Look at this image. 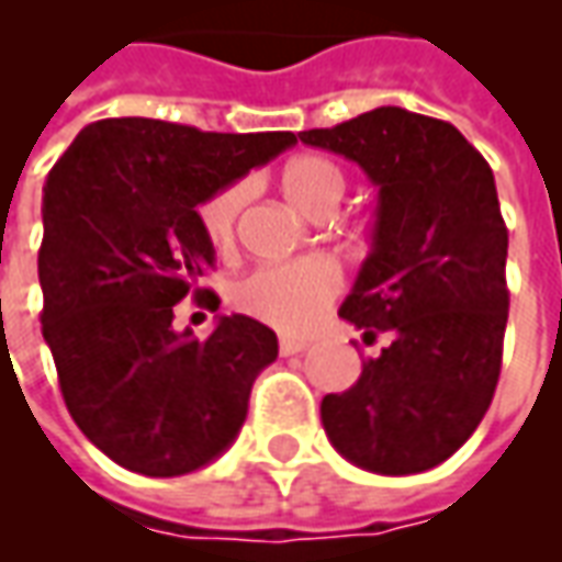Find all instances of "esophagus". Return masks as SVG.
<instances>
[{
    "instance_id": "obj_1",
    "label": "esophagus",
    "mask_w": 562,
    "mask_h": 562,
    "mask_svg": "<svg viewBox=\"0 0 562 562\" xmlns=\"http://www.w3.org/2000/svg\"><path fill=\"white\" fill-rule=\"evenodd\" d=\"M306 346H310V340H304V337H280V352L282 355L304 352Z\"/></svg>"
}]
</instances>
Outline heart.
Listing matches in <instances>:
<instances>
[{
    "label": "heart",
    "mask_w": 562,
    "mask_h": 562,
    "mask_svg": "<svg viewBox=\"0 0 562 562\" xmlns=\"http://www.w3.org/2000/svg\"><path fill=\"white\" fill-rule=\"evenodd\" d=\"M280 186L282 195L301 213L313 220H325L340 204L346 177L325 156H294L282 168ZM244 204V180L222 183L198 204L201 232L216 249H228L234 244ZM337 292H340L337 265L322 256H306L285 261V265H265L246 273L232 289V304L246 316L273 328L304 330L322 316V310L337 297Z\"/></svg>",
    "instance_id": "obj_1"
}]
</instances>
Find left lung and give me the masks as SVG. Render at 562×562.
<instances>
[{
    "mask_svg": "<svg viewBox=\"0 0 562 562\" xmlns=\"http://www.w3.org/2000/svg\"><path fill=\"white\" fill-rule=\"evenodd\" d=\"M297 138L379 186L373 246L340 316L389 346L322 401L325 434L361 470H430L482 424L503 367L508 228L494 171L451 123L403 108Z\"/></svg>",
    "mask_w": 562,
    "mask_h": 562,
    "instance_id": "left-lung-1",
    "label": "left lung"
}]
</instances>
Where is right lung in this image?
<instances>
[{
    "mask_svg": "<svg viewBox=\"0 0 562 562\" xmlns=\"http://www.w3.org/2000/svg\"><path fill=\"white\" fill-rule=\"evenodd\" d=\"M297 144L292 132L222 135L111 116L71 140L44 183L42 334L68 413L92 446L140 475H186L244 427L277 334L220 316L207 340L173 330V306H220L198 280L213 244L198 204Z\"/></svg>",
    "mask_w": 562,
    "mask_h": 562,
    "instance_id": "obj_1",
    "label": "right lung"
}]
</instances>
